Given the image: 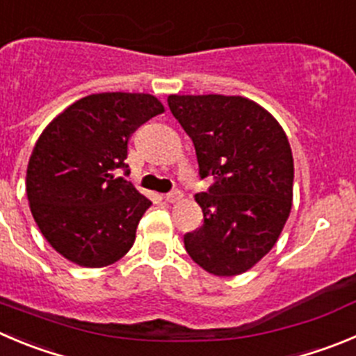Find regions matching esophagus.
<instances>
[{
  "mask_svg": "<svg viewBox=\"0 0 356 356\" xmlns=\"http://www.w3.org/2000/svg\"><path fill=\"white\" fill-rule=\"evenodd\" d=\"M182 198V191L181 189H172L170 193L165 195V200L168 202V204H175V202H179Z\"/></svg>",
  "mask_w": 356,
  "mask_h": 356,
  "instance_id": "1",
  "label": "esophagus"
}]
</instances>
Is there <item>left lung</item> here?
<instances>
[{"instance_id": "obj_1", "label": "left lung", "mask_w": 356, "mask_h": 356, "mask_svg": "<svg viewBox=\"0 0 356 356\" xmlns=\"http://www.w3.org/2000/svg\"><path fill=\"white\" fill-rule=\"evenodd\" d=\"M193 140L204 225L184 235L188 254L214 275H237L274 248L291 211L293 156L279 122L242 96H168Z\"/></svg>"}]
</instances>
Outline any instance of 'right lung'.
Segmentation results:
<instances>
[{
  "mask_svg": "<svg viewBox=\"0 0 356 356\" xmlns=\"http://www.w3.org/2000/svg\"><path fill=\"white\" fill-rule=\"evenodd\" d=\"M163 105L142 92H99L70 105L40 135L26 175L31 214L59 254L81 267L124 257L151 202L129 174L131 133Z\"/></svg>",
  "mask_w": 356,
  "mask_h": 356,
  "instance_id": "right-lung-1",
  "label": "right lung"
}]
</instances>
